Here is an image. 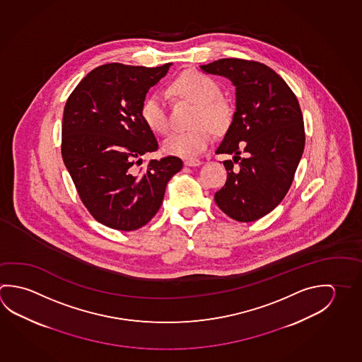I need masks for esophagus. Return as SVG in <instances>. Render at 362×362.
<instances>
[{"instance_id": "1", "label": "esophagus", "mask_w": 362, "mask_h": 362, "mask_svg": "<svg viewBox=\"0 0 362 362\" xmlns=\"http://www.w3.org/2000/svg\"><path fill=\"white\" fill-rule=\"evenodd\" d=\"M184 165L185 166H199L202 165V161L198 159H189L184 161Z\"/></svg>"}]
</instances>
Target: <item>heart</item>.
<instances>
[{
  "mask_svg": "<svg viewBox=\"0 0 362 362\" xmlns=\"http://www.w3.org/2000/svg\"><path fill=\"white\" fill-rule=\"evenodd\" d=\"M170 90L175 95L197 104L193 124L196 127L189 131L173 132L163 142V150L168 155L192 159L197 158L209 146L212 141V131L223 132L231 122V108L221 99L220 85L209 75L198 71H187L179 75ZM141 118L147 127L155 134H164L169 129V118L164 96L153 93L142 103ZM207 122L210 126L203 125Z\"/></svg>",
  "mask_w": 362,
  "mask_h": 362,
  "instance_id": "heart-1",
  "label": "heart"
}]
</instances>
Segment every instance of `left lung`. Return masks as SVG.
Here are the masks:
<instances>
[{
	"instance_id": "8db88e82",
	"label": "left lung",
	"mask_w": 362,
	"mask_h": 362,
	"mask_svg": "<svg viewBox=\"0 0 362 362\" xmlns=\"http://www.w3.org/2000/svg\"><path fill=\"white\" fill-rule=\"evenodd\" d=\"M201 70L228 77L236 90L233 122L216 150L233 156L223 161L228 179L216 204L236 221L259 220L285 198L304 153L298 98L279 74L255 61L222 58Z\"/></svg>"
}]
</instances>
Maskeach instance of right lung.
<instances>
[{"instance_id":"right-lung-1","label":"right lung","mask_w":362,"mask_h":362,"mask_svg":"<svg viewBox=\"0 0 362 362\" xmlns=\"http://www.w3.org/2000/svg\"><path fill=\"white\" fill-rule=\"evenodd\" d=\"M170 66L103 64L83 77L64 105V165L83 206L108 228L145 226L159 211L166 184L183 168L179 158L166 156L137 169L141 156L159 147L141 105Z\"/></svg>"}]
</instances>
